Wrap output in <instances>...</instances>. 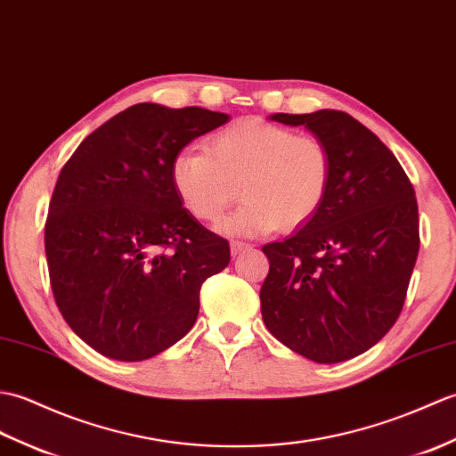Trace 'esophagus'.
Segmentation results:
<instances>
[{
  "label": "esophagus",
  "instance_id": "esophagus-1",
  "mask_svg": "<svg viewBox=\"0 0 456 456\" xmlns=\"http://www.w3.org/2000/svg\"><path fill=\"white\" fill-rule=\"evenodd\" d=\"M251 249V246L249 244H246V241H232L230 244V251H232V256H241V254H246V251H249Z\"/></svg>",
  "mask_w": 456,
  "mask_h": 456
}]
</instances>
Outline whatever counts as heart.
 <instances>
[{
  "label": "heart",
  "instance_id": "1",
  "mask_svg": "<svg viewBox=\"0 0 456 456\" xmlns=\"http://www.w3.org/2000/svg\"><path fill=\"white\" fill-rule=\"evenodd\" d=\"M169 177L181 205L205 222H216L241 193L244 202L220 230L263 236L295 230L316 215L330 189L331 158L318 138L244 120L210 136L207 150L177 151Z\"/></svg>",
  "mask_w": 456,
  "mask_h": 456
}]
</instances>
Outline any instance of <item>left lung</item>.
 Returning a JSON list of instances; mask_svg holds the SVG:
<instances>
[{
	"instance_id": "1",
	"label": "left lung",
	"mask_w": 456,
	"mask_h": 456,
	"mask_svg": "<svg viewBox=\"0 0 456 456\" xmlns=\"http://www.w3.org/2000/svg\"><path fill=\"white\" fill-rule=\"evenodd\" d=\"M328 148L326 200L300 230L263 246L261 316L282 346L322 365L361 355L398 320L419 251L413 187L380 138L343 110L275 113Z\"/></svg>"
}]
</instances>
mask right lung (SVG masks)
I'll return each mask as SVG.
<instances>
[{"instance_id": "add662e5", "label": "right lung", "mask_w": 456, "mask_h": 456, "mask_svg": "<svg viewBox=\"0 0 456 456\" xmlns=\"http://www.w3.org/2000/svg\"><path fill=\"white\" fill-rule=\"evenodd\" d=\"M200 107L138 103L91 133L56 181L45 226L50 285L68 326L101 355L144 361L199 316L200 285L230 263L171 185L191 140L228 123Z\"/></svg>"}]
</instances>
